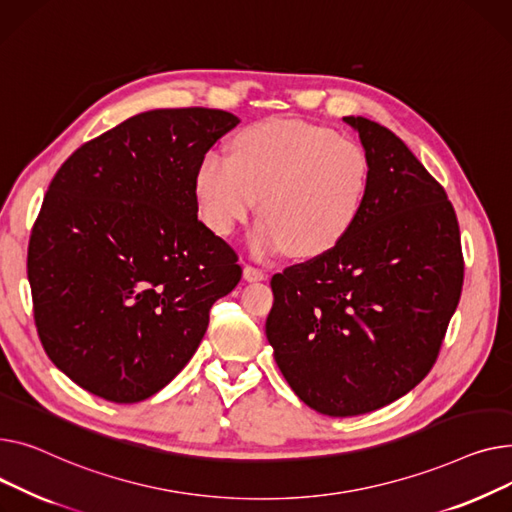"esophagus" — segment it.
<instances>
[{"mask_svg":"<svg viewBox=\"0 0 512 512\" xmlns=\"http://www.w3.org/2000/svg\"><path fill=\"white\" fill-rule=\"evenodd\" d=\"M244 279H246V281H250V283H254V281H264V279H266V275H264V270H260V268H256V266L246 264V266H244Z\"/></svg>","mask_w":512,"mask_h":512,"instance_id":"1","label":"esophagus"}]
</instances>
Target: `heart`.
I'll return each mask as SVG.
<instances>
[{"label": "heart", "instance_id": "heart-1", "mask_svg": "<svg viewBox=\"0 0 512 512\" xmlns=\"http://www.w3.org/2000/svg\"><path fill=\"white\" fill-rule=\"evenodd\" d=\"M370 179L364 146L299 119H266L233 138L231 157L206 150L194 173V194L202 221L223 237L246 223L260 200L254 254L289 250L314 258L351 233Z\"/></svg>", "mask_w": 512, "mask_h": 512}]
</instances>
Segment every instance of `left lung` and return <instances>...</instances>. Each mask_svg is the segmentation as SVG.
<instances>
[{"label": "left lung", "mask_w": 512, "mask_h": 512, "mask_svg": "<svg viewBox=\"0 0 512 512\" xmlns=\"http://www.w3.org/2000/svg\"><path fill=\"white\" fill-rule=\"evenodd\" d=\"M370 157L362 217L330 252L270 281L266 339L308 407L330 417L380 409L432 370L463 289L461 235L444 188L405 142L343 117Z\"/></svg>", "instance_id": "1"}]
</instances>
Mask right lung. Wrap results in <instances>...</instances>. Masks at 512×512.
Instances as JSON below:
<instances>
[{"label":"right lung","instance_id":"1","mask_svg":"<svg viewBox=\"0 0 512 512\" xmlns=\"http://www.w3.org/2000/svg\"><path fill=\"white\" fill-rule=\"evenodd\" d=\"M239 117L153 109L82 144L49 184L28 244L39 339L70 380L138 403L196 353L208 312L242 279L198 221L200 157Z\"/></svg>","mask_w":512,"mask_h":512}]
</instances>
